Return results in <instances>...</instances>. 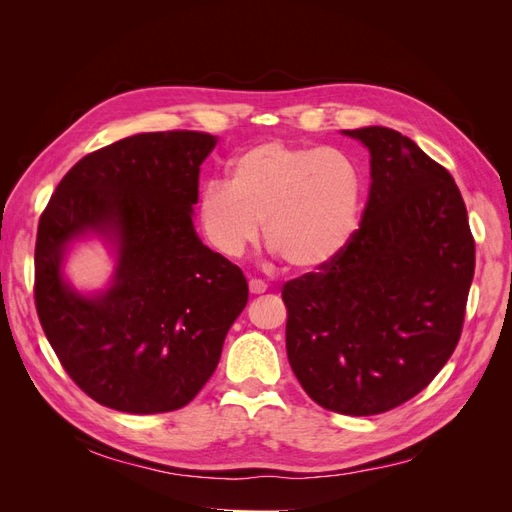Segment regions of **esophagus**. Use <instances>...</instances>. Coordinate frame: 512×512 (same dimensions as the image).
I'll use <instances>...</instances> for the list:
<instances>
[{
	"label": "esophagus",
	"mask_w": 512,
	"mask_h": 512,
	"mask_svg": "<svg viewBox=\"0 0 512 512\" xmlns=\"http://www.w3.org/2000/svg\"><path fill=\"white\" fill-rule=\"evenodd\" d=\"M247 286H250V292H252V294H262V292H267V284L262 282V280H256V277H252V280L247 282Z\"/></svg>",
	"instance_id": "34e87169"
}]
</instances>
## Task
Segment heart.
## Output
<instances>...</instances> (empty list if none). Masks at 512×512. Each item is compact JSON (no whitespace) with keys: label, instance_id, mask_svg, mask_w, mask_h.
<instances>
[{"label":"heart","instance_id":"b5f03b06","mask_svg":"<svg viewBox=\"0 0 512 512\" xmlns=\"http://www.w3.org/2000/svg\"><path fill=\"white\" fill-rule=\"evenodd\" d=\"M224 181L200 192L196 218L224 258L256 243L260 222L269 250L294 271L329 265L350 243L361 213L359 168L342 151L267 141L241 151Z\"/></svg>","mask_w":512,"mask_h":512}]
</instances>
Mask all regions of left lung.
<instances>
[{
    "label": "left lung",
    "mask_w": 512,
    "mask_h": 512,
    "mask_svg": "<svg viewBox=\"0 0 512 512\" xmlns=\"http://www.w3.org/2000/svg\"><path fill=\"white\" fill-rule=\"evenodd\" d=\"M342 134L369 149V198L344 252L284 284L286 352L318 406L371 416L421 393L451 359L474 237L455 179L408 136Z\"/></svg>",
    "instance_id": "obj_1"
}]
</instances>
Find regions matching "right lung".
Segmentation results:
<instances>
[{
    "instance_id": "right-lung-1",
    "label": "right lung",
    "mask_w": 512,
    "mask_h": 512,
    "mask_svg": "<svg viewBox=\"0 0 512 512\" xmlns=\"http://www.w3.org/2000/svg\"><path fill=\"white\" fill-rule=\"evenodd\" d=\"M218 138L134 134L89 153L40 215L36 309L68 376L98 404L128 414L179 410L218 367L247 303L243 271L198 239L200 164ZM116 245L106 291H74L60 267L72 240Z\"/></svg>"
}]
</instances>
